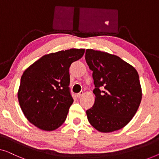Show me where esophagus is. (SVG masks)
Listing matches in <instances>:
<instances>
[{"label":"esophagus","mask_w":159,"mask_h":159,"mask_svg":"<svg viewBox=\"0 0 159 159\" xmlns=\"http://www.w3.org/2000/svg\"><path fill=\"white\" fill-rule=\"evenodd\" d=\"M83 94H84L83 92H80V93L77 94V98H80V97L83 95Z\"/></svg>","instance_id":"obj_1"}]
</instances>
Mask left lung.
<instances>
[{"mask_svg":"<svg viewBox=\"0 0 159 159\" xmlns=\"http://www.w3.org/2000/svg\"><path fill=\"white\" fill-rule=\"evenodd\" d=\"M85 59L93 71L95 87V103L86 111L88 121L102 133L121 129L133 118L141 102L136 70L119 57L105 52L87 49Z\"/></svg>","mask_w":159,"mask_h":159,"instance_id":"8db88e82","label":"left lung"}]
</instances>
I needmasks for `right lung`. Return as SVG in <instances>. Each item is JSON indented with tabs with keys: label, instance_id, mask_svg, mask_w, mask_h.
<instances>
[{
	"label": "right lung",
	"instance_id": "obj_1",
	"mask_svg": "<svg viewBox=\"0 0 159 159\" xmlns=\"http://www.w3.org/2000/svg\"><path fill=\"white\" fill-rule=\"evenodd\" d=\"M84 53V49H70L46 54L23 73L18 102L25 117L39 129L54 130L65 121L74 101L69 69Z\"/></svg>",
	"mask_w": 159,
	"mask_h": 159
}]
</instances>
